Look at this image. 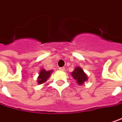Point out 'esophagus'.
Listing matches in <instances>:
<instances>
[{"instance_id":"obj_1","label":"esophagus","mask_w":122,"mask_h":122,"mask_svg":"<svg viewBox=\"0 0 122 122\" xmlns=\"http://www.w3.org/2000/svg\"><path fill=\"white\" fill-rule=\"evenodd\" d=\"M61 71H64L65 70V68L64 67H61V68H59Z\"/></svg>"}]
</instances>
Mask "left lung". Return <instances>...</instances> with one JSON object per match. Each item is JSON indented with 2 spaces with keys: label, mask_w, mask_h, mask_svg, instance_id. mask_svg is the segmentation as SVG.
Wrapping results in <instances>:
<instances>
[{
  "label": "left lung",
  "mask_w": 122,
  "mask_h": 122,
  "mask_svg": "<svg viewBox=\"0 0 122 122\" xmlns=\"http://www.w3.org/2000/svg\"><path fill=\"white\" fill-rule=\"evenodd\" d=\"M71 75L79 86H81L88 81V75L84 72L82 68L79 66H76L75 68L74 71L71 72Z\"/></svg>",
  "instance_id": "1"
}]
</instances>
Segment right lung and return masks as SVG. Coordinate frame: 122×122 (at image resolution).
<instances>
[{
	"mask_svg": "<svg viewBox=\"0 0 122 122\" xmlns=\"http://www.w3.org/2000/svg\"><path fill=\"white\" fill-rule=\"evenodd\" d=\"M53 72V70L47 71L45 69L42 68L39 72V76L37 77V83L38 84H43L46 82L47 80L50 78V75Z\"/></svg>",
	"mask_w": 122,
	"mask_h": 122,
	"instance_id": "add662e5",
	"label": "right lung"
}]
</instances>
